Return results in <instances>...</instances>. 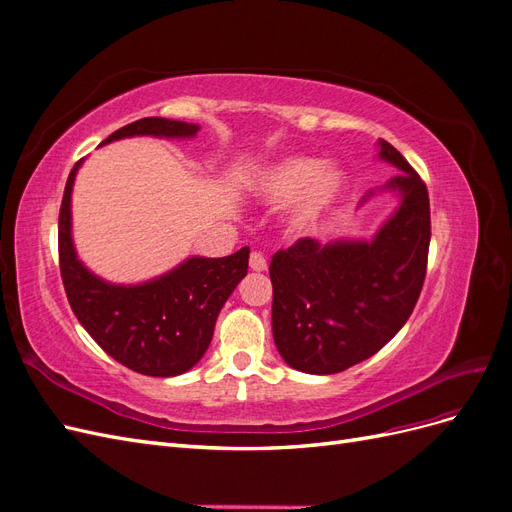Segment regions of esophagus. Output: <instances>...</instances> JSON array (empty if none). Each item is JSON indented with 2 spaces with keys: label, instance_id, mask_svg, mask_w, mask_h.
Masks as SVG:
<instances>
[{
  "label": "esophagus",
  "instance_id": "esophagus-1",
  "mask_svg": "<svg viewBox=\"0 0 512 512\" xmlns=\"http://www.w3.org/2000/svg\"><path fill=\"white\" fill-rule=\"evenodd\" d=\"M250 269L252 271H267V258L265 256H262L260 252H252L250 254Z\"/></svg>",
  "mask_w": 512,
  "mask_h": 512
}]
</instances>
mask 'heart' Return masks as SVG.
Listing matches in <instances>:
<instances>
[{"label": "heart", "instance_id": "1", "mask_svg": "<svg viewBox=\"0 0 512 512\" xmlns=\"http://www.w3.org/2000/svg\"><path fill=\"white\" fill-rule=\"evenodd\" d=\"M348 188L344 168L314 156H286L258 168L247 181L265 205L284 209V226L292 235H312L339 207Z\"/></svg>", "mask_w": 512, "mask_h": 512}]
</instances>
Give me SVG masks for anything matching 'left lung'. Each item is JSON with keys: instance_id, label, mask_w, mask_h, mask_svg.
Returning a JSON list of instances; mask_svg holds the SVG:
<instances>
[{"instance_id": "1", "label": "left lung", "mask_w": 512, "mask_h": 512, "mask_svg": "<svg viewBox=\"0 0 512 512\" xmlns=\"http://www.w3.org/2000/svg\"><path fill=\"white\" fill-rule=\"evenodd\" d=\"M378 160L401 173L361 198V207L380 192L399 198L374 237L324 245L299 239L271 260L275 346L305 374H339L374 356L404 327L421 294L431 239L427 188L382 138Z\"/></svg>"}]
</instances>
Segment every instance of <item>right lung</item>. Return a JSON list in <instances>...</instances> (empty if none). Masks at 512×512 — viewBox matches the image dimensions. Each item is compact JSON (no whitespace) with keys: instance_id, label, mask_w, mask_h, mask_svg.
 <instances>
[{"instance_id":"add662e5","label":"right lung","mask_w":512,"mask_h":512,"mask_svg":"<svg viewBox=\"0 0 512 512\" xmlns=\"http://www.w3.org/2000/svg\"><path fill=\"white\" fill-rule=\"evenodd\" d=\"M198 130L196 123L145 117L102 145L132 136L194 138ZM81 164L70 170L59 211V269L72 312L96 344L128 369L156 378L185 374L203 359L220 309L247 275L250 247L224 258L190 256L141 284L106 282L79 260L72 239V188Z\"/></svg>"}]
</instances>
